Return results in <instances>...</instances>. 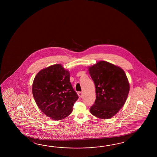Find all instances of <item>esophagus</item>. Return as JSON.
I'll list each match as a JSON object with an SVG mask.
<instances>
[{
    "instance_id": "1",
    "label": "esophagus",
    "mask_w": 157,
    "mask_h": 157,
    "mask_svg": "<svg viewBox=\"0 0 157 157\" xmlns=\"http://www.w3.org/2000/svg\"><path fill=\"white\" fill-rule=\"evenodd\" d=\"M77 94H78V96H79L80 98H82V97L83 95H82V93L81 92H78Z\"/></svg>"
}]
</instances>
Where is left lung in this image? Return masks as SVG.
<instances>
[{
    "instance_id": "obj_1",
    "label": "left lung",
    "mask_w": 157,
    "mask_h": 157,
    "mask_svg": "<svg viewBox=\"0 0 157 157\" xmlns=\"http://www.w3.org/2000/svg\"><path fill=\"white\" fill-rule=\"evenodd\" d=\"M95 86L96 100L90 108L93 116L107 120L113 117L124 106L130 91V84L124 70L100 60L88 67Z\"/></svg>"
}]
</instances>
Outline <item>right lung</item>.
<instances>
[{"mask_svg":"<svg viewBox=\"0 0 157 157\" xmlns=\"http://www.w3.org/2000/svg\"><path fill=\"white\" fill-rule=\"evenodd\" d=\"M70 76V72L62 64H56L40 70L34 78V99L41 112L53 120L68 117L78 98Z\"/></svg>","mask_w":157,"mask_h":157,"instance_id":"1","label":"right lung"}]
</instances>
